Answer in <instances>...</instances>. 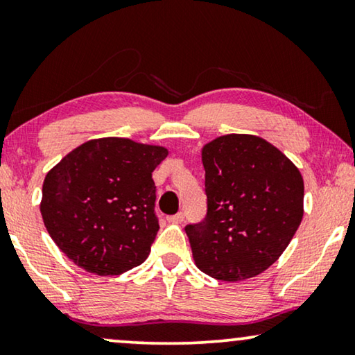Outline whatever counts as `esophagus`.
I'll use <instances>...</instances> for the list:
<instances>
[{
  "label": "esophagus",
  "mask_w": 355,
  "mask_h": 355,
  "mask_svg": "<svg viewBox=\"0 0 355 355\" xmlns=\"http://www.w3.org/2000/svg\"><path fill=\"white\" fill-rule=\"evenodd\" d=\"M184 221V213H176V215L173 216H168V223H171V225H181Z\"/></svg>",
  "instance_id": "34e87169"
}]
</instances>
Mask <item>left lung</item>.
<instances>
[{"label":"left lung","mask_w":355,"mask_h":355,"mask_svg":"<svg viewBox=\"0 0 355 355\" xmlns=\"http://www.w3.org/2000/svg\"><path fill=\"white\" fill-rule=\"evenodd\" d=\"M202 163L207 216L186 226L197 268L230 283L263 273L302 221V174L275 145L249 134L203 145Z\"/></svg>","instance_id":"1"}]
</instances>
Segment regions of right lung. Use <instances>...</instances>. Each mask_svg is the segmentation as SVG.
<instances>
[{"mask_svg":"<svg viewBox=\"0 0 355 355\" xmlns=\"http://www.w3.org/2000/svg\"><path fill=\"white\" fill-rule=\"evenodd\" d=\"M159 145L123 137L79 145L46 173L40 211L48 234L77 266L98 276L144 263L157 232L153 169Z\"/></svg>","mask_w":355,"mask_h":355,"instance_id":"add662e5","label":"right lung"}]
</instances>
